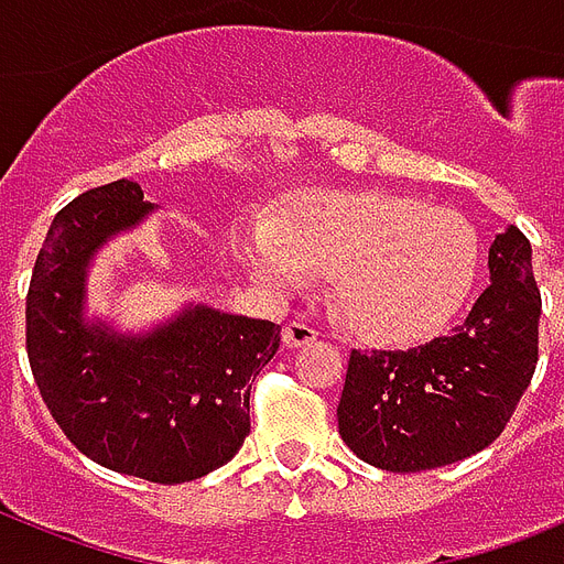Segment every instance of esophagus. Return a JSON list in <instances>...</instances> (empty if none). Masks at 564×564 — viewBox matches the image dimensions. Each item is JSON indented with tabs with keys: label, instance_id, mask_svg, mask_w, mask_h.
<instances>
[{
	"label": "esophagus",
	"instance_id": "obj_1",
	"mask_svg": "<svg viewBox=\"0 0 564 564\" xmlns=\"http://www.w3.org/2000/svg\"><path fill=\"white\" fill-rule=\"evenodd\" d=\"M316 336V327L304 325V322H290V325L283 327V345H286V348H301V345L313 343Z\"/></svg>",
	"mask_w": 564,
	"mask_h": 564
}]
</instances>
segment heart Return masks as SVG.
<instances>
[{
    "label": "heart",
    "mask_w": 564,
    "mask_h": 564,
    "mask_svg": "<svg viewBox=\"0 0 564 564\" xmlns=\"http://www.w3.org/2000/svg\"><path fill=\"white\" fill-rule=\"evenodd\" d=\"M237 254L272 290L336 274V307L354 334L380 345L442 327L480 272V237L463 213L377 189L310 193L278 228L239 230Z\"/></svg>",
    "instance_id": "heart-1"
}]
</instances>
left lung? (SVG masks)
<instances>
[{"mask_svg": "<svg viewBox=\"0 0 564 564\" xmlns=\"http://www.w3.org/2000/svg\"><path fill=\"white\" fill-rule=\"evenodd\" d=\"M489 274L451 334L406 351H351L336 415L362 463L430 471L480 454L503 433L539 362L542 292L521 230L495 237Z\"/></svg>", "mask_w": 564, "mask_h": 564, "instance_id": "1", "label": "left lung"}]
</instances>
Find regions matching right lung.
Instances as JSON below:
<instances>
[{"mask_svg":"<svg viewBox=\"0 0 564 564\" xmlns=\"http://www.w3.org/2000/svg\"><path fill=\"white\" fill-rule=\"evenodd\" d=\"M134 181L87 189L57 213L25 299V348L40 398L93 463L149 482H187L234 459L251 419L254 377L281 327L187 307L152 334L84 322L93 254L152 213Z\"/></svg>","mask_w":564,"mask_h":564,"instance_id":"add662e5","label":"right lung"}]
</instances>
